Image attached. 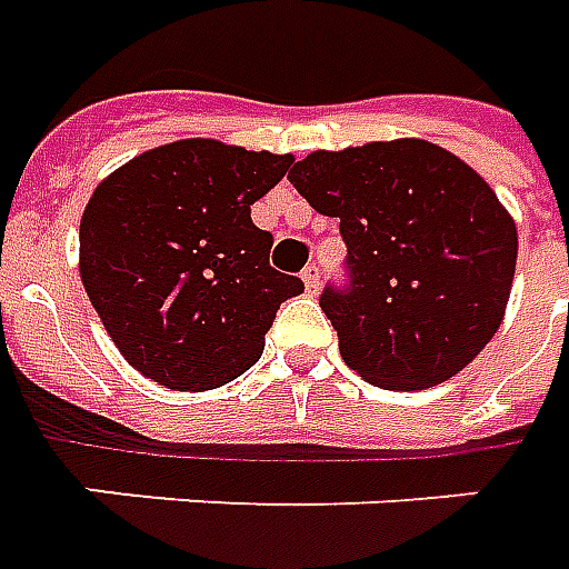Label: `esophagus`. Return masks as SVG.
Wrapping results in <instances>:
<instances>
[{"mask_svg": "<svg viewBox=\"0 0 569 569\" xmlns=\"http://www.w3.org/2000/svg\"><path fill=\"white\" fill-rule=\"evenodd\" d=\"M303 281H306V291L316 293L318 284H321V269H318L316 263L306 266V269H303Z\"/></svg>", "mask_w": 569, "mask_h": 569, "instance_id": "1", "label": "esophagus"}]
</instances>
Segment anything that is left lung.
<instances>
[{
	"label": "left lung",
	"mask_w": 569,
	"mask_h": 569,
	"mask_svg": "<svg viewBox=\"0 0 569 569\" xmlns=\"http://www.w3.org/2000/svg\"><path fill=\"white\" fill-rule=\"evenodd\" d=\"M288 177L340 220L346 281L318 303L349 368L382 389H429L485 349L509 303L518 229L469 164L429 140H389L318 149Z\"/></svg>",
	"instance_id": "8db88e82"
}]
</instances>
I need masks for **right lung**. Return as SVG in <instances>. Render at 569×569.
<instances>
[{"mask_svg": "<svg viewBox=\"0 0 569 569\" xmlns=\"http://www.w3.org/2000/svg\"><path fill=\"white\" fill-rule=\"evenodd\" d=\"M291 156L177 140L110 174L79 227V272L103 328L143 377L217 389L253 368L278 306L303 281L269 266L251 204Z\"/></svg>", "mask_w": 569, "mask_h": 569, "instance_id": "obj_1", "label": "right lung"}]
</instances>
